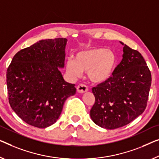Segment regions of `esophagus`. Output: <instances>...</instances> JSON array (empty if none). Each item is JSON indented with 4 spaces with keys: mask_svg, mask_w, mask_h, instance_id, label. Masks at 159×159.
Instances as JSON below:
<instances>
[{
    "mask_svg": "<svg viewBox=\"0 0 159 159\" xmlns=\"http://www.w3.org/2000/svg\"><path fill=\"white\" fill-rule=\"evenodd\" d=\"M88 90H89V89H88L87 86H86L85 84H79V86H77V91L80 93H85V92H87Z\"/></svg>",
    "mask_w": 159,
    "mask_h": 159,
    "instance_id": "esophagus-1",
    "label": "esophagus"
}]
</instances>
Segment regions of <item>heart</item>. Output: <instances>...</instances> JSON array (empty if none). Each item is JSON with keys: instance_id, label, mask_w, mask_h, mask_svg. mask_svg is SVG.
Returning <instances> with one entry per match:
<instances>
[{"instance_id": "heart-1", "label": "heart", "mask_w": 159, "mask_h": 159, "mask_svg": "<svg viewBox=\"0 0 159 159\" xmlns=\"http://www.w3.org/2000/svg\"><path fill=\"white\" fill-rule=\"evenodd\" d=\"M116 65V56L111 50L91 48L78 52L75 59L68 58L66 69L73 78L80 77L83 71H87L91 81L103 83L110 79Z\"/></svg>"}]
</instances>
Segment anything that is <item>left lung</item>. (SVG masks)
I'll use <instances>...</instances> for the list:
<instances>
[{
	"mask_svg": "<svg viewBox=\"0 0 159 159\" xmlns=\"http://www.w3.org/2000/svg\"><path fill=\"white\" fill-rule=\"evenodd\" d=\"M123 58L105 82L92 89L95 103L90 111L96 125L115 129L127 125L146 109L151 74L139 51L120 42Z\"/></svg>",
	"mask_w": 159,
	"mask_h": 159,
	"instance_id": "1",
	"label": "left lung"
}]
</instances>
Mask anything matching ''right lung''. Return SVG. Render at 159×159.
I'll return each instance as SVG.
<instances>
[{"instance_id": "obj_1", "label": "right lung", "mask_w": 159, "mask_h": 159, "mask_svg": "<svg viewBox=\"0 0 159 159\" xmlns=\"http://www.w3.org/2000/svg\"><path fill=\"white\" fill-rule=\"evenodd\" d=\"M66 43L63 38L41 40L18 51L7 69L9 103L28 124L41 129L53 125L66 99L76 92L59 70L64 67Z\"/></svg>"}]
</instances>
